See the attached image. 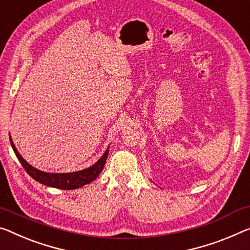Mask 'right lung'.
<instances>
[{"label":"right lung","mask_w":250,"mask_h":250,"mask_svg":"<svg viewBox=\"0 0 250 250\" xmlns=\"http://www.w3.org/2000/svg\"><path fill=\"white\" fill-rule=\"evenodd\" d=\"M11 145L15 153V155L20 161L22 167L26 171L31 178H33L36 181L40 182L44 186L57 188V189H62V190H74L77 188L85 186V184L90 183L91 181L97 178L99 173L103 171L104 165L106 163L107 155H108V149L104 153V155L98 160V162H96L93 167L85 168V170L78 171V172H72V173H47V172H42L38 168L33 167L32 165H30L26 161L23 159L20 155V153L18 152V149L15 148L12 138L10 137Z\"/></svg>","instance_id":"add662e5"}]
</instances>
